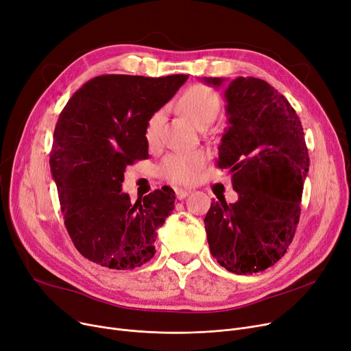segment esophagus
<instances>
[{"label":"esophagus","instance_id":"esophagus-1","mask_svg":"<svg viewBox=\"0 0 351 351\" xmlns=\"http://www.w3.org/2000/svg\"><path fill=\"white\" fill-rule=\"evenodd\" d=\"M189 193H191V191H186V189H179V188H176V189H175L176 199H185Z\"/></svg>","mask_w":351,"mask_h":351}]
</instances>
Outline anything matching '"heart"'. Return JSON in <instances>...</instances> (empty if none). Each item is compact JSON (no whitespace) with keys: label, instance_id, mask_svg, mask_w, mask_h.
Listing matches in <instances>:
<instances>
[{"label":"heart","instance_id":"1","mask_svg":"<svg viewBox=\"0 0 351 351\" xmlns=\"http://www.w3.org/2000/svg\"><path fill=\"white\" fill-rule=\"evenodd\" d=\"M178 108L199 128L205 122H213L220 109V98L206 85H193L183 92L179 98ZM163 119L165 110L158 109L146 121L145 139L149 145H156L159 142ZM205 162L206 154L202 151L169 154L159 165V173L162 178L173 183H189L197 176Z\"/></svg>","mask_w":351,"mask_h":351}]
</instances>
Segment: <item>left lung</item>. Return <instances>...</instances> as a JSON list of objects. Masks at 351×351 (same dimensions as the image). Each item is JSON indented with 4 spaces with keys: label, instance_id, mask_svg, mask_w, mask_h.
<instances>
[{
    "label": "left lung",
    "instance_id": "8db88e82",
    "mask_svg": "<svg viewBox=\"0 0 351 351\" xmlns=\"http://www.w3.org/2000/svg\"><path fill=\"white\" fill-rule=\"evenodd\" d=\"M222 86L225 78H204ZM228 128L217 166L232 173L237 202H212L205 229L212 256L236 274L273 266L287 252L300 217L308 152L289 101L266 81L239 77L225 89Z\"/></svg>",
    "mask_w": 351,
    "mask_h": 351
}]
</instances>
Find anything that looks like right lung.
Here are the masks:
<instances>
[{"instance_id": "1", "label": "right lung", "mask_w": 351, "mask_h": 351, "mask_svg": "<svg viewBox=\"0 0 351 351\" xmlns=\"http://www.w3.org/2000/svg\"><path fill=\"white\" fill-rule=\"evenodd\" d=\"M188 75H101L68 101L53 131L49 166L65 226L78 252L101 266L141 267L155 254L156 230L175 209L163 186L132 204L122 192L128 165L146 159L145 125Z\"/></svg>"}]
</instances>
